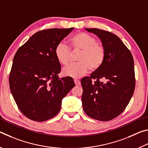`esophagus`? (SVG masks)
Instances as JSON below:
<instances>
[{
    "label": "esophagus",
    "mask_w": 148,
    "mask_h": 148,
    "mask_svg": "<svg viewBox=\"0 0 148 148\" xmlns=\"http://www.w3.org/2000/svg\"><path fill=\"white\" fill-rule=\"evenodd\" d=\"M74 83H75V84L76 85V86H79V85H80V81H79V80H78V79H74Z\"/></svg>",
    "instance_id": "obj_1"
}]
</instances>
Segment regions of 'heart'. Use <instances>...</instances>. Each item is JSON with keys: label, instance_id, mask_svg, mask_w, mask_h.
<instances>
[{"label": "heart", "instance_id": "heart-1", "mask_svg": "<svg viewBox=\"0 0 148 148\" xmlns=\"http://www.w3.org/2000/svg\"><path fill=\"white\" fill-rule=\"evenodd\" d=\"M71 47L74 50H80L77 57L79 62L69 64L62 69V74L64 76L73 78L84 76L88 72L98 70L103 64L106 51L102 45L97 43L94 37L85 32H77L69 39ZM55 55L60 63L66 65L69 63L71 51L69 47L62 42L57 45Z\"/></svg>", "mask_w": 148, "mask_h": 148}]
</instances>
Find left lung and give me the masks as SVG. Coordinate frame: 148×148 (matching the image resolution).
<instances>
[{"label": "left lung", "mask_w": 148, "mask_h": 148, "mask_svg": "<svg viewBox=\"0 0 148 148\" xmlns=\"http://www.w3.org/2000/svg\"><path fill=\"white\" fill-rule=\"evenodd\" d=\"M85 30L99 37L106 56L98 70L81 80L82 106L91 118L110 121L124 111L134 93L133 58L116 35L99 29Z\"/></svg>", "instance_id": "obj_1"}]
</instances>
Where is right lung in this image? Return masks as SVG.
<instances>
[{
    "label": "right lung",
    "instance_id": "add662e5",
    "mask_svg": "<svg viewBox=\"0 0 148 148\" xmlns=\"http://www.w3.org/2000/svg\"><path fill=\"white\" fill-rule=\"evenodd\" d=\"M74 28L39 31L17 50L9 77L19 109L29 119L44 121L59 113L62 100L75 86L73 79H59L61 64L55 49Z\"/></svg>",
    "mask_w": 148,
    "mask_h": 148
}]
</instances>
